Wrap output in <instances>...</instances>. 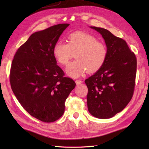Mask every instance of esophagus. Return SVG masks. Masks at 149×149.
I'll list each match as a JSON object with an SVG mask.
<instances>
[{"label": "esophagus", "instance_id": "esophagus-1", "mask_svg": "<svg viewBox=\"0 0 149 149\" xmlns=\"http://www.w3.org/2000/svg\"><path fill=\"white\" fill-rule=\"evenodd\" d=\"M75 83H76V84H81L83 83V82L81 80H76L75 81Z\"/></svg>", "mask_w": 149, "mask_h": 149}]
</instances>
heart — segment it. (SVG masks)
<instances>
[{
    "label": "heart",
    "mask_w": 149,
    "mask_h": 149,
    "mask_svg": "<svg viewBox=\"0 0 149 149\" xmlns=\"http://www.w3.org/2000/svg\"><path fill=\"white\" fill-rule=\"evenodd\" d=\"M68 43L58 41L53 47L52 53L58 62L62 65L68 64L76 52L77 59L71 62L66 69L67 74L79 77L87 70L95 73L102 67L107 57L105 44L98 42L96 37L84 31H75L67 38Z\"/></svg>",
    "instance_id": "1"
}]
</instances>
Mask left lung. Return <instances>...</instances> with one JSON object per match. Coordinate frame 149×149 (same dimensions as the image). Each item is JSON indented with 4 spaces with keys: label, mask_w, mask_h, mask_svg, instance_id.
Masks as SVG:
<instances>
[{
    "label": "left lung",
    "mask_w": 149,
    "mask_h": 149,
    "mask_svg": "<svg viewBox=\"0 0 149 149\" xmlns=\"http://www.w3.org/2000/svg\"><path fill=\"white\" fill-rule=\"evenodd\" d=\"M90 27L105 40L107 57L102 67L85 80L88 109L96 118H109L122 111L133 95L136 58L124 40L106 29Z\"/></svg>",
    "instance_id": "obj_1"
}]
</instances>
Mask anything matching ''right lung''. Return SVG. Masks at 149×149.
<instances>
[{"mask_svg": "<svg viewBox=\"0 0 149 149\" xmlns=\"http://www.w3.org/2000/svg\"><path fill=\"white\" fill-rule=\"evenodd\" d=\"M68 24H60L36 32L17 50L9 75L11 89L24 109L43 122L58 120L75 83L64 77L52 53Z\"/></svg>", "mask_w": 149, "mask_h": 149, "instance_id": "obj_1", "label": "right lung"}]
</instances>
